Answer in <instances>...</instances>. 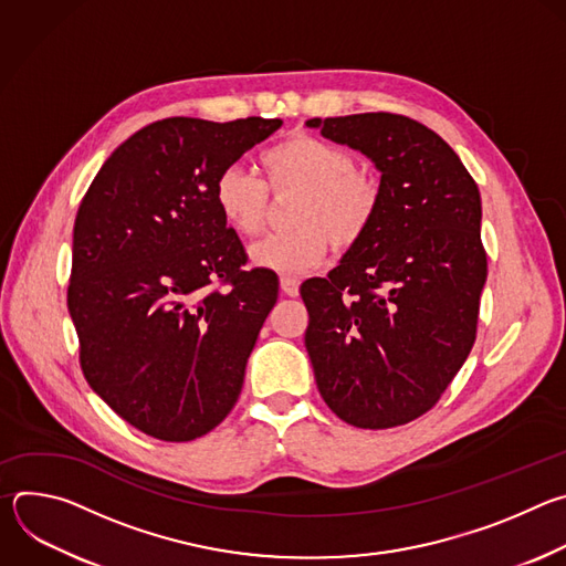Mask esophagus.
<instances>
[{
  "label": "esophagus",
  "mask_w": 566,
  "mask_h": 566,
  "mask_svg": "<svg viewBox=\"0 0 566 566\" xmlns=\"http://www.w3.org/2000/svg\"><path fill=\"white\" fill-rule=\"evenodd\" d=\"M280 289H282V293L284 295H289V297H295L297 293H300V280H295V277H280Z\"/></svg>",
  "instance_id": "34e87169"
}]
</instances>
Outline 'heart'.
I'll return each instance as SVG.
<instances>
[{
    "instance_id": "b5f03b06",
    "label": "heart",
    "mask_w": 566,
    "mask_h": 566,
    "mask_svg": "<svg viewBox=\"0 0 566 566\" xmlns=\"http://www.w3.org/2000/svg\"><path fill=\"white\" fill-rule=\"evenodd\" d=\"M260 164L264 184L244 168L230 166L221 170L212 190L221 219L241 237L264 228L266 188L297 192L291 212L295 228L269 234L249 249L258 269L304 275L325 262L332 241L336 249H352L371 228L382 188L371 172L354 168L345 147L295 134L262 151Z\"/></svg>"
}]
</instances>
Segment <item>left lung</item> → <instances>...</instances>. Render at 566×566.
<instances>
[{"mask_svg":"<svg viewBox=\"0 0 566 566\" xmlns=\"http://www.w3.org/2000/svg\"><path fill=\"white\" fill-rule=\"evenodd\" d=\"M306 127L363 151L382 199L367 234L329 277L300 293L319 396L349 426L410 423L465 363L489 264L481 197L454 149L398 114L311 118Z\"/></svg>","mask_w":566,"mask_h":566,"instance_id":"left-lung-1","label":"left lung"}]
</instances>
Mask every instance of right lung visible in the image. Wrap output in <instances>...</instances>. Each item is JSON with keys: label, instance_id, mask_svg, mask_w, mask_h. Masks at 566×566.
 I'll use <instances>...</instances> for the list:
<instances>
[{"label": "right lung", "instance_id": "right-lung-1", "mask_svg": "<svg viewBox=\"0 0 566 566\" xmlns=\"http://www.w3.org/2000/svg\"><path fill=\"white\" fill-rule=\"evenodd\" d=\"M280 118L156 120L118 145L73 223L66 304L92 389L136 430L192 441L239 398L277 275L214 206V181ZM219 281L226 290H217Z\"/></svg>", "mask_w": 566, "mask_h": 566}]
</instances>
